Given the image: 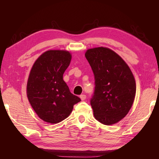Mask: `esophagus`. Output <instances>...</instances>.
<instances>
[{
  "instance_id": "34e87169",
  "label": "esophagus",
  "mask_w": 159,
  "mask_h": 159,
  "mask_svg": "<svg viewBox=\"0 0 159 159\" xmlns=\"http://www.w3.org/2000/svg\"><path fill=\"white\" fill-rule=\"evenodd\" d=\"M80 98L81 100H85L86 99V95H85V94H81V95L80 96Z\"/></svg>"
}]
</instances>
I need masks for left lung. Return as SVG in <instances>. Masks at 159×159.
I'll return each instance as SVG.
<instances>
[{"mask_svg": "<svg viewBox=\"0 0 159 159\" xmlns=\"http://www.w3.org/2000/svg\"><path fill=\"white\" fill-rule=\"evenodd\" d=\"M85 55L95 79L90 100L93 116L103 124H116L133 104L136 93L133 74L122 58L108 48L88 49Z\"/></svg>", "mask_w": 159, "mask_h": 159, "instance_id": "1", "label": "left lung"}]
</instances>
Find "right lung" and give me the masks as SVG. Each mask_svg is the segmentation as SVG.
I'll use <instances>...</instances> for the list:
<instances>
[{
  "instance_id": "add662e5",
  "label": "right lung",
  "mask_w": 159,
  "mask_h": 159,
  "mask_svg": "<svg viewBox=\"0 0 159 159\" xmlns=\"http://www.w3.org/2000/svg\"><path fill=\"white\" fill-rule=\"evenodd\" d=\"M72 55L66 50H51L35 61L29 74L26 93L30 104L40 119L57 124L72 113L80 98L70 92L63 79Z\"/></svg>"
}]
</instances>
